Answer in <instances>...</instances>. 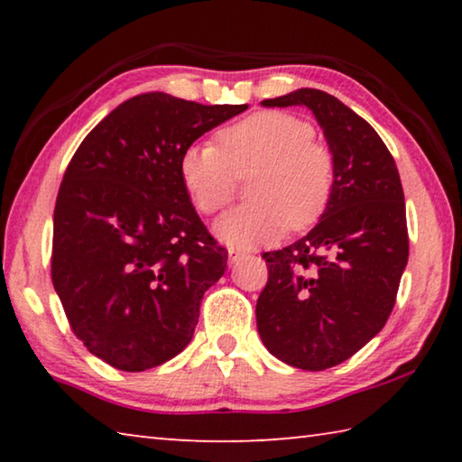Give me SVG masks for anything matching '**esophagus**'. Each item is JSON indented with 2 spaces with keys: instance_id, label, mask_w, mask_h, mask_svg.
<instances>
[{
  "instance_id": "obj_1",
  "label": "esophagus",
  "mask_w": 462,
  "mask_h": 462,
  "mask_svg": "<svg viewBox=\"0 0 462 462\" xmlns=\"http://www.w3.org/2000/svg\"><path fill=\"white\" fill-rule=\"evenodd\" d=\"M245 254H246L245 250H240V248H234V246H230V248H228V261H230L232 264H234V263H238Z\"/></svg>"
}]
</instances>
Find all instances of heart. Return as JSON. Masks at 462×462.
<instances>
[{
  "label": "heart",
  "instance_id": "obj_1",
  "mask_svg": "<svg viewBox=\"0 0 462 462\" xmlns=\"http://www.w3.org/2000/svg\"><path fill=\"white\" fill-rule=\"evenodd\" d=\"M259 167L250 183L254 201L224 214L216 236L234 246L267 245L289 226L310 228L334 189V161L314 143V128L285 112H259L217 132V146L193 143L179 156V177L201 214L228 206L236 173Z\"/></svg>",
  "mask_w": 462,
  "mask_h": 462
}]
</instances>
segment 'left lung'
<instances>
[{
	"label": "left lung",
	"instance_id": "obj_1",
	"mask_svg": "<svg viewBox=\"0 0 462 462\" xmlns=\"http://www.w3.org/2000/svg\"><path fill=\"white\" fill-rule=\"evenodd\" d=\"M261 106L308 107L334 161L326 212L306 236L263 254L269 281L256 301L269 353L324 371L374 338L395 306L410 254L400 173L371 124L330 93L301 88Z\"/></svg>",
	"mask_w": 462,
	"mask_h": 462
}]
</instances>
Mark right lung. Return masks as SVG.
<instances>
[{
    "label": "right lung",
    "mask_w": 462,
    "mask_h": 462,
    "mask_svg": "<svg viewBox=\"0 0 462 462\" xmlns=\"http://www.w3.org/2000/svg\"><path fill=\"white\" fill-rule=\"evenodd\" d=\"M246 107L143 93L109 112L69 162L52 285L77 338L116 369H152L191 342L228 253L191 206L179 156Z\"/></svg>",
    "instance_id": "add662e5"
}]
</instances>
